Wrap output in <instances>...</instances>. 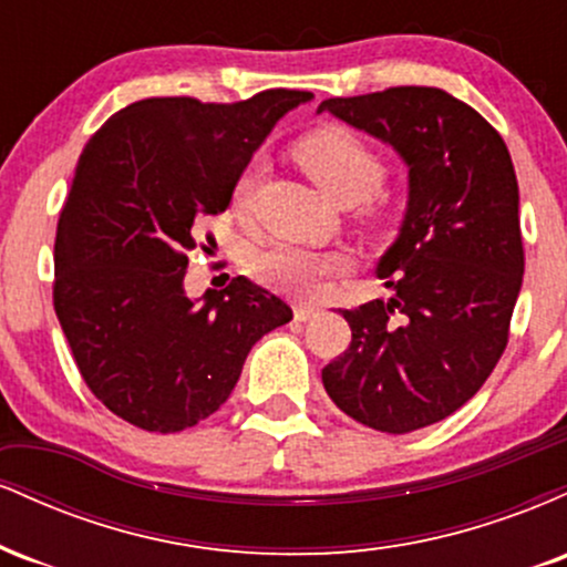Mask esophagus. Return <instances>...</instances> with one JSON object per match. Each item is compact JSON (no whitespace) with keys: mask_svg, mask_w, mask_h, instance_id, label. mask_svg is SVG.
Instances as JSON below:
<instances>
[{"mask_svg":"<svg viewBox=\"0 0 567 567\" xmlns=\"http://www.w3.org/2000/svg\"><path fill=\"white\" fill-rule=\"evenodd\" d=\"M320 315V306H311V303H296V320L298 322H309L311 317Z\"/></svg>","mask_w":567,"mask_h":567,"instance_id":"esophagus-1","label":"esophagus"}]
</instances>
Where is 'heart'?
Wrapping results in <instances>:
<instances>
[{
  "label": "heart",
  "instance_id": "1",
  "mask_svg": "<svg viewBox=\"0 0 567 567\" xmlns=\"http://www.w3.org/2000/svg\"><path fill=\"white\" fill-rule=\"evenodd\" d=\"M296 159L301 171L320 186L324 197L333 202L365 199L383 178V162L373 148L347 127H322L296 143ZM264 162L250 159L239 171L231 186V207L245 213L250 207L256 188L261 184ZM338 266L336 258L306 250L296 245H275L256 258L252 269L258 279L271 288L306 296L320 288V282Z\"/></svg>",
  "mask_w": 567,
  "mask_h": 567
}]
</instances>
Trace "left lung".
Here are the masks:
<instances>
[{"mask_svg":"<svg viewBox=\"0 0 567 567\" xmlns=\"http://www.w3.org/2000/svg\"><path fill=\"white\" fill-rule=\"evenodd\" d=\"M322 112L408 167L405 216L375 266L394 296L343 311L351 343L324 392L360 424L408 434L470 402L504 354L525 271L517 175L496 130L440 87L328 97Z\"/></svg>","mask_w":567,"mask_h":567,"instance_id":"left-lung-1","label":"left lung"}]
</instances>
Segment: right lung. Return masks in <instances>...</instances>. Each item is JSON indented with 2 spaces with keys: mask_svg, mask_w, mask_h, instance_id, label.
<instances>
[{
  "mask_svg": "<svg viewBox=\"0 0 567 567\" xmlns=\"http://www.w3.org/2000/svg\"><path fill=\"white\" fill-rule=\"evenodd\" d=\"M303 90L250 101L146 97L76 162L55 234V315L84 383L127 424L184 432L229 400L247 351L292 309L247 277L188 298L186 252Z\"/></svg>",
  "mask_w": 567,
  "mask_h": 567,
  "instance_id": "1",
  "label": "right lung"
}]
</instances>
